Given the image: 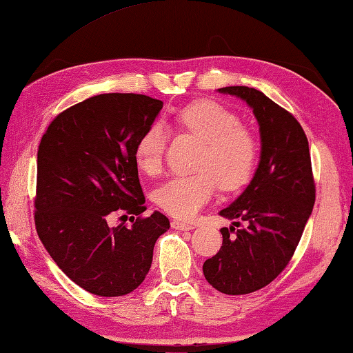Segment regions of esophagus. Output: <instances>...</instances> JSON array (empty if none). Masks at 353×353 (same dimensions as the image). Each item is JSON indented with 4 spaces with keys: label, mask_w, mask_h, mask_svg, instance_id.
<instances>
[{
    "label": "esophagus",
    "mask_w": 353,
    "mask_h": 353,
    "mask_svg": "<svg viewBox=\"0 0 353 353\" xmlns=\"http://www.w3.org/2000/svg\"><path fill=\"white\" fill-rule=\"evenodd\" d=\"M172 228L180 230V231H189V230H194L195 225H194V223L181 222V221H173V222H172Z\"/></svg>",
    "instance_id": "esophagus-1"
}]
</instances>
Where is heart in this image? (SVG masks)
<instances>
[{
    "instance_id": "b5f03b06",
    "label": "heart",
    "mask_w": 353,
    "mask_h": 353,
    "mask_svg": "<svg viewBox=\"0 0 353 353\" xmlns=\"http://www.w3.org/2000/svg\"><path fill=\"white\" fill-rule=\"evenodd\" d=\"M175 123L181 131L200 141L199 173L176 176L156 192V201L165 212L178 219H190L216 194L236 189L250 180L258 161V142L234 112L216 101H197L176 114ZM167 132L153 123L136 143L139 169L156 175L163 167Z\"/></svg>"
}]
</instances>
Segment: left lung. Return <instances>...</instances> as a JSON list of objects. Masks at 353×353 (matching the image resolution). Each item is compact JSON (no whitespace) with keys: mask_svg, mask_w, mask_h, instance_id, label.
<instances>
[{"mask_svg":"<svg viewBox=\"0 0 353 353\" xmlns=\"http://www.w3.org/2000/svg\"><path fill=\"white\" fill-rule=\"evenodd\" d=\"M241 98L259 126L261 152L252 181L219 212L245 227L221 228L222 247L206 259V281L228 296L258 291L280 275L292 258L316 199L308 139L294 115L247 85L217 89Z\"/></svg>","mask_w":353,"mask_h":353,"instance_id":"8db88e82","label":"left lung"}]
</instances>
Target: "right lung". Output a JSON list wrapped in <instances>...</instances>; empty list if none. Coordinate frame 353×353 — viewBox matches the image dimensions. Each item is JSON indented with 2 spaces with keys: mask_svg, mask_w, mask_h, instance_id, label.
<instances>
[{
  "mask_svg": "<svg viewBox=\"0 0 353 353\" xmlns=\"http://www.w3.org/2000/svg\"><path fill=\"white\" fill-rule=\"evenodd\" d=\"M161 109L147 95H95L57 115L40 141L37 234L62 272L95 296L134 291L152 268L154 242L170 228L159 211L130 228L109 225L114 211L147 210L136 143Z\"/></svg>",
  "mask_w": 353,
  "mask_h": 353,
  "instance_id": "add662e5",
  "label": "right lung"
}]
</instances>
